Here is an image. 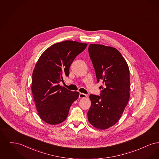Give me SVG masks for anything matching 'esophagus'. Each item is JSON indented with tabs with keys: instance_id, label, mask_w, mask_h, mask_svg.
Returning a JSON list of instances; mask_svg holds the SVG:
<instances>
[{
	"instance_id": "1",
	"label": "esophagus",
	"mask_w": 159,
	"mask_h": 159,
	"mask_svg": "<svg viewBox=\"0 0 159 159\" xmlns=\"http://www.w3.org/2000/svg\"><path fill=\"white\" fill-rule=\"evenodd\" d=\"M79 97V98H84L87 97V95L83 93H80Z\"/></svg>"
}]
</instances>
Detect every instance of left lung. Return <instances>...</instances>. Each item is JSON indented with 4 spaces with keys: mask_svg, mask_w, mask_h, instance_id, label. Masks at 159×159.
Segmentation results:
<instances>
[{
    "mask_svg": "<svg viewBox=\"0 0 159 159\" xmlns=\"http://www.w3.org/2000/svg\"><path fill=\"white\" fill-rule=\"evenodd\" d=\"M89 57L95 69L97 82L104 86L100 96L90 95L91 106L88 119L99 129H106L114 125L123 113L130 97V75L128 65L116 48L98 44H91Z\"/></svg>",
    "mask_w": 159,
    "mask_h": 159,
    "instance_id": "1",
    "label": "left lung"
}]
</instances>
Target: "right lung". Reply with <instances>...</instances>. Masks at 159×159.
Segmentation results:
<instances>
[{
	"label": "right lung",
	"instance_id": "1",
	"mask_svg": "<svg viewBox=\"0 0 159 159\" xmlns=\"http://www.w3.org/2000/svg\"><path fill=\"white\" fill-rule=\"evenodd\" d=\"M87 43L66 40L55 43L41 55L32 75L31 91L40 117L50 125L64 121L79 92L69 91L59 83L69 76V68Z\"/></svg>",
	"mask_w": 159,
	"mask_h": 159
}]
</instances>
